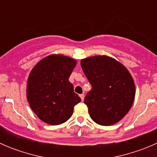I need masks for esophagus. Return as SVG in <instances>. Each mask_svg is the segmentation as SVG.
I'll list each match as a JSON object with an SVG mask.
<instances>
[{
    "mask_svg": "<svg viewBox=\"0 0 157 157\" xmlns=\"http://www.w3.org/2000/svg\"><path fill=\"white\" fill-rule=\"evenodd\" d=\"M80 97L81 98L82 101H83V99H84V94H80Z\"/></svg>",
    "mask_w": 157,
    "mask_h": 157,
    "instance_id": "1",
    "label": "esophagus"
}]
</instances>
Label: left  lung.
<instances>
[{"instance_id": "obj_1", "label": "left lung", "mask_w": 157, "mask_h": 157, "mask_svg": "<svg viewBox=\"0 0 157 157\" xmlns=\"http://www.w3.org/2000/svg\"><path fill=\"white\" fill-rule=\"evenodd\" d=\"M80 63L92 86L84 99L91 118L104 126L119 121L130 110L135 96L130 73L121 63L105 55L90 57Z\"/></svg>"}]
</instances>
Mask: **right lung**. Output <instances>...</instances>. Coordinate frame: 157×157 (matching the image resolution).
<instances>
[{
    "mask_svg": "<svg viewBox=\"0 0 157 157\" xmlns=\"http://www.w3.org/2000/svg\"><path fill=\"white\" fill-rule=\"evenodd\" d=\"M76 64L69 57L52 55L32 70L27 81V100L44 122L52 125L65 122L72 115L74 105L81 101L69 81Z\"/></svg>",
    "mask_w": 157,
    "mask_h": 157,
    "instance_id": "obj_1",
    "label": "right lung"
}]
</instances>
